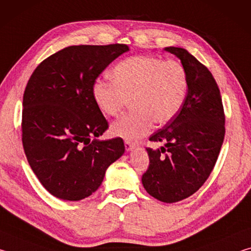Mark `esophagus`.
Wrapping results in <instances>:
<instances>
[{
	"label": "esophagus",
	"mask_w": 251,
	"mask_h": 251,
	"mask_svg": "<svg viewBox=\"0 0 251 251\" xmlns=\"http://www.w3.org/2000/svg\"><path fill=\"white\" fill-rule=\"evenodd\" d=\"M124 144H125V150H126L127 151H131V150H134L135 144L130 143L129 141H125V142H124Z\"/></svg>",
	"instance_id": "1"
}]
</instances>
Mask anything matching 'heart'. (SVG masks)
<instances>
[{
	"label": "heart",
	"instance_id": "b5f03b06",
	"mask_svg": "<svg viewBox=\"0 0 251 251\" xmlns=\"http://www.w3.org/2000/svg\"><path fill=\"white\" fill-rule=\"evenodd\" d=\"M113 82L99 80L93 97L101 113L117 116L131 100V110L110 126V133L135 142L150 133L154 122L166 124L185 103L188 75L175 59L155 56H131L114 67Z\"/></svg>",
	"mask_w": 251,
	"mask_h": 251
}]
</instances>
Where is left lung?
I'll return each mask as SVG.
<instances>
[{
    "instance_id": "8db88e82",
    "label": "left lung",
    "mask_w": 251,
    "mask_h": 251,
    "mask_svg": "<svg viewBox=\"0 0 251 251\" xmlns=\"http://www.w3.org/2000/svg\"><path fill=\"white\" fill-rule=\"evenodd\" d=\"M180 59L188 75V93L179 113L151 136L165 146L147 147L150 166L142 181L146 192L163 202L192 196L209 177L225 138V112L214 76L181 48H166Z\"/></svg>"
}]
</instances>
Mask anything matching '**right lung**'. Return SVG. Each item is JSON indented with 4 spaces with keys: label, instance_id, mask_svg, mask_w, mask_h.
<instances>
[{
    "label": "right lung",
    "instance_id": "1",
    "mask_svg": "<svg viewBox=\"0 0 251 251\" xmlns=\"http://www.w3.org/2000/svg\"><path fill=\"white\" fill-rule=\"evenodd\" d=\"M126 44L73 45L34 70L25 87L22 143L44 188L64 201H80L100 186L110 164L124 154L121 137L91 141L108 128L93 97L96 78Z\"/></svg>",
    "mask_w": 251,
    "mask_h": 251
}]
</instances>
